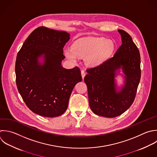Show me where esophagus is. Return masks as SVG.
Instances as JSON below:
<instances>
[{"label": "esophagus", "mask_w": 157, "mask_h": 157, "mask_svg": "<svg viewBox=\"0 0 157 157\" xmlns=\"http://www.w3.org/2000/svg\"><path fill=\"white\" fill-rule=\"evenodd\" d=\"M81 74H82V78L83 79V78H84V77H85V75H86V73H85V71L82 70V71H81Z\"/></svg>", "instance_id": "esophagus-1"}]
</instances>
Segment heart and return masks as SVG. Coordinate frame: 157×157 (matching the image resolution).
Instances as JSON below:
<instances>
[{"label":"heart","instance_id":"b5f03b06","mask_svg":"<svg viewBox=\"0 0 157 157\" xmlns=\"http://www.w3.org/2000/svg\"><path fill=\"white\" fill-rule=\"evenodd\" d=\"M114 45L103 37L84 38L75 40L72 48L64 50L66 56L71 61L76 62L79 57H85L86 64L90 67H96L113 54Z\"/></svg>","mask_w":157,"mask_h":157}]
</instances>
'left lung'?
I'll use <instances>...</instances> for the list:
<instances>
[{"mask_svg": "<svg viewBox=\"0 0 157 157\" xmlns=\"http://www.w3.org/2000/svg\"><path fill=\"white\" fill-rule=\"evenodd\" d=\"M118 31L122 44L114 56L101 64L87 69L88 74L84 78L91 110L107 118L119 116L130 107L140 79L139 51L126 32L120 29ZM120 69L124 80V85L118 87L115 77Z\"/></svg>", "mask_w": 157, "mask_h": 157, "instance_id": "8db88e82", "label": "left lung"}]
</instances>
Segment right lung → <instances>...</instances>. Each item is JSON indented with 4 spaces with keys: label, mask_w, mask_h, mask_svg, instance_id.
I'll return each instance as SVG.
<instances>
[{
    "label": "right lung",
    "mask_w": 157,
    "mask_h": 157,
    "mask_svg": "<svg viewBox=\"0 0 157 157\" xmlns=\"http://www.w3.org/2000/svg\"><path fill=\"white\" fill-rule=\"evenodd\" d=\"M69 39V34L65 31L39 27L18 53V90L28 108L40 116L63 114L75 85L82 80L78 67L67 69L61 65L65 58L63 47Z\"/></svg>",
    "instance_id": "obj_1"
}]
</instances>
